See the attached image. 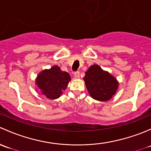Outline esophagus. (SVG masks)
I'll return each mask as SVG.
<instances>
[{
	"instance_id": "obj_1",
	"label": "esophagus",
	"mask_w": 151,
	"mask_h": 151,
	"mask_svg": "<svg viewBox=\"0 0 151 151\" xmlns=\"http://www.w3.org/2000/svg\"><path fill=\"white\" fill-rule=\"evenodd\" d=\"M74 76H75L76 78H78L79 76H80V72H78V71H76V72L74 73Z\"/></svg>"
}]
</instances>
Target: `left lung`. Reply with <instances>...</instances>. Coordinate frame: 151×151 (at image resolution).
Here are the masks:
<instances>
[{
	"label": "left lung",
	"mask_w": 151,
	"mask_h": 151,
	"mask_svg": "<svg viewBox=\"0 0 151 151\" xmlns=\"http://www.w3.org/2000/svg\"><path fill=\"white\" fill-rule=\"evenodd\" d=\"M83 81L88 94L93 99L102 102L110 100L119 88V81L98 65H93L85 73Z\"/></svg>",
	"instance_id": "1"
}]
</instances>
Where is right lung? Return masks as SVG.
Returning <instances> with one entry per match:
<instances>
[{"mask_svg":"<svg viewBox=\"0 0 151 151\" xmlns=\"http://www.w3.org/2000/svg\"><path fill=\"white\" fill-rule=\"evenodd\" d=\"M70 80L68 73L54 65L39 73L35 78V84L47 98L56 99L63 94Z\"/></svg>","mask_w":151,"mask_h":151,"instance_id":"right-lung-1","label":"right lung"}]
</instances>
